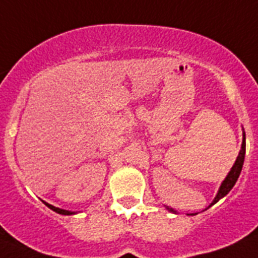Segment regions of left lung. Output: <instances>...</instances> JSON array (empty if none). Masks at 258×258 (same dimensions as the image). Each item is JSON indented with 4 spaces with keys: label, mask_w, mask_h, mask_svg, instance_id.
<instances>
[{
    "label": "left lung",
    "mask_w": 258,
    "mask_h": 258,
    "mask_svg": "<svg viewBox=\"0 0 258 258\" xmlns=\"http://www.w3.org/2000/svg\"><path fill=\"white\" fill-rule=\"evenodd\" d=\"M244 157H245V133H243V143H241V149H240L239 156H237V159H236L235 164H233V166L231 168L229 173L227 174V177L224 178V181L222 182V185H220L219 191H218V194H216V197L214 198L213 203H211L210 206H213V205H215V203L218 202L219 199H222L223 197H226L227 194L229 192V190L232 189L233 186H235L236 181H237V178H239V176H240V173H241V169H243ZM166 209L169 210V211H172V213L176 214V211H174L173 209H169V207H166ZM189 215H196V214H189Z\"/></svg>",
    "instance_id": "8db88e82"
}]
</instances>
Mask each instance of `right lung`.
<instances>
[{"instance_id": "add662e5", "label": "right lung", "mask_w": 258, "mask_h": 258, "mask_svg": "<svg viewBox=\"0 0 258 258\" xmlns=\"http://www.w3.org/2000/svg\"><path fill=\"white\" fill-rule=\"evenodd\" d=\"M43 202H44V201H43ZM44 205H45V206H47V207H48V209L53 210L55 213L61 214V215H73V214H75V213H72V211H68V210H62V209H59V207L52 206V205H49V203H47V202H44Z\"/></svg>"}]
</instances>
